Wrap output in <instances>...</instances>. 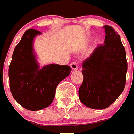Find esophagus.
<instances>
[{
  "label": "esophagus",
  "instance_id": "1",
  "mask_svg": "<svg viewBox=\"0 0 134 134\" xmlns=\"http://www.w3.org/2000/svg\"><path fill=\"white\" fill-rule=\"evenodd\" d=\"M71 68L73 69V71H76V70H78V63L76 61H73L72 63H71Z\"/></svg>",
  "mask_w": 134,
  "mask_h": 134
}]
</instances>
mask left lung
Wrapping results in <instances>:
<instances>
[{"mask_svg": "<svg viewBox=\"0 0 134 134\" xmlns=\"http://www.w3.org/2000/svg\"><path fill=\"white\" fill-rule=\"evenodd\" d=\"M104 44L97 47L82 62L83 82L79 99L89 108L103 109L123 92L128 69L125 49L120 36L111 26H104Z\"/></svg>", "mask_w": 134, "mask_h": 134, "instance_id": "8db88e82", "label": "left lung"}]
</instances>
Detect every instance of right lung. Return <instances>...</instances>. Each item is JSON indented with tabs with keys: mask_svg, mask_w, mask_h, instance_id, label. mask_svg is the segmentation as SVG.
<instances>
[{
	"mask_svg": "<svg viewBox=\"0 0 134 134\" xmlns=\"http://www.w3.org/2000/svg\"><path fill=\"white\" fill-rule=\"evenodd\" d=\"M41 32L29 29L14 49L9 66L10 88L14 99L31 111L49 107L57 85L71 71L68 66L49 64L40 68L33 50L35 37Z\"/></svg>",
	"mask_w": 134,
	"mask_h": 134,
	"instance_id": "add662e5",
	"label": "right lung"
}]
</instances>
